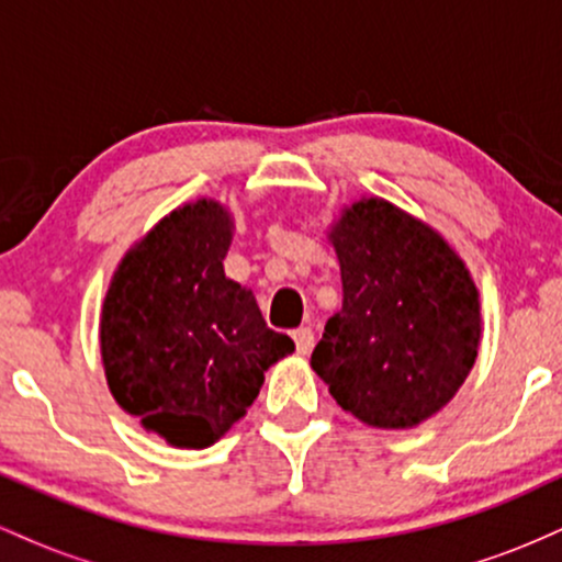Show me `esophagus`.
<instances>
[{
  "label": "esophagus",
  "instance_id": "obj_1",
  "mask_svg": "<svg viewBox=\"0 0 562 562\" xmlns=\"http://www.w3.org/2000/svg\"><path fill=\"white\" fill-rule=\"evenodd\" d=\"M293 340H295V348H299V353H308L314 346V330L312 327H299V330H293Z\"/></svg>",
  "mask_w": 562,
  "mask_h": 562
}]
</instances>
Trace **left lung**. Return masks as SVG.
<instances>
[{
    "label": "left lung",
    "instance_id": "left-lung-1",
    "mask_svg": "<svg viewBox=\"0 0 562 562\" xmlns=\"http://www.w3.org/2000/svg\"><path fill=\"white\" fill-rule=\"evenodd\" d=\"M330 240L344 308L327 319L314 372L372 428H415L451 402L479 357L473 277L434 227L389 200L348 205Z\"/></svg>",
    "mask_w": 562,
    "mask_h": 562
}]
</instances>
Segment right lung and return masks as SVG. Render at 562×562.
I'll use <instances>...</instances> for the list:
<instances>
[{"instance_id": "right-lung-1", "label": "right lung", "mask_w": 562, "mask_h": 562, "mask_svg": "<svg viewBox=\"0 0 562 562\" xmlns=\"http://www.w3.org/2000/svg\"><path fill=\"white\" fill-rule=\"evenodd\" d=\"M232 214L200 198L147 232L115 269L100 319L108 389L142 428L179 449L216 443L295 351L254 290L224 274Z\"/></svg>"}]
</instances>
